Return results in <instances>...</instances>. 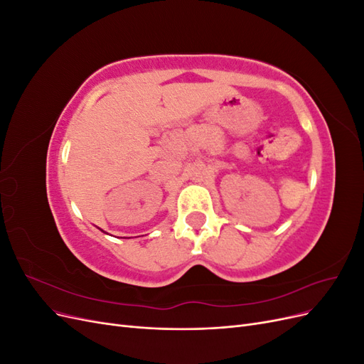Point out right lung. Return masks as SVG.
Masks as SVG:
<instances>
[{"label":"right lung","mask_w":364,"mask_h":364,"mask_svg":"<svg viewBox=\"0 0 364 364\" xmlns=\"http://www.w3.org/2000/svg\"><path fill=\"white\" fill-rule=\"evenodd\" d=\"M103 232H105V230H103Z\"/></svg>","instance_id":"obj_1"}]
</instances>
